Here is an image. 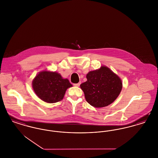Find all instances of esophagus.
<instances>
[{
  "instance_id": "1",
  "label": "esophagus",
  "mask_w": 158,
  "mask_h": 158,
  "mask_svg": "<svg viewBox=\"0 0 158 158\" xmlns=\"http://www.w3.org/2000/svg\"><path fill=\"white\" fill-rule=\"evenodd\" d=\"M81 82H79V83H77V84H73V85L75 86H80V85H81Z\"/></svg>"
}]
</instances>
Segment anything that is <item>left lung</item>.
I'll list each match as a JSON object with an SVG mask.
<instances>
[{"instance_id":"left-lung-1","label":"left lung","mask_w":158,"mask_h":158,"mask_svg":"<svg viewBox=\"0 0 158 158\" xmlns=\"http://www.w3.org/2000/svg\"><path fill=\"white\" fill-rule=\"evenodd\" d=\"M87 81L81 85L86 102L95 107H106L119 96L122 88L121 79L108 67L89 72Z\"/></svg>"}]
</instances>
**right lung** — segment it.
<instances>
[{
    "instance_id": "1",
    "label": "right lung",
    "mask_w": 158,
    "mask_h": 158,
    "mask_svg": "<svg viewBox=\"0 0 158 158\" xmlns=\"http://www.w3.org/2000/svg\"><path fill=\"white\" fill-rule=\"evenodd\" d=\"M33 88L42 100L49 102H60L63 99L65 91L72 86L68 79H63L56 72H40L33 81Z\"/></svg>"
}]
</instances>
